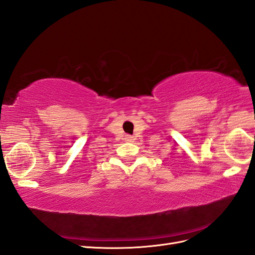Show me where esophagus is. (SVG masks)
<instances>
[{
	"instance_id": "obj_1",
	"label": "esophagus",
	"mask_w": 255,
	"mask_h": 255,
	"mask_svg": "<svg viewBox=\"0 0 255 255\" xmlns=\"http://www.w3.org/2000/svg\"><path fill=\"white\" fill-rule=\"evenodd\" d=\"M132 136H127V138H126V139L128 140V141H132Z\"/></svg>"
}]
</instances>
